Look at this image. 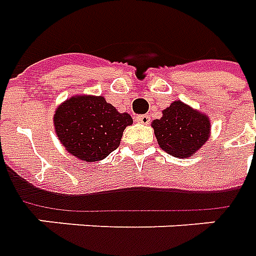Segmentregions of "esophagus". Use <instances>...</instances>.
Here are the masks:
<instances>
[{"label": "esophagus", "instance_id": "34e87169", "mask_svg": "<svg viewBox=\"0 0 256 256\" xmlns=\"http://www.w3.org/2000/svg\"><path fill=\"white\" fill-rule=\"evenodd\" d=\"M136 122H139V124H148L150 122V116H148V114H143V116H138L136 117Z\"/></svg>", "mask_w": 256, "mask_h": 256}]
</instances>
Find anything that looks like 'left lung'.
Returning a JSON list of instances; mask_svg holds the SVG:
<instances>
[{"label": "left lung", "instance_id": "obj_1", "mask_svg": "<svg viewBox=\"0 0 256 256\" xmlns=\"http://www.w3.org/2000/svg\"><path fill=\"white\" fill-rule=\"evenodd\" d=\"M160 148L174 157H190L204 146L210 138L211 122L208 116L180 100L162 110V117L152 122Z\"/></svg>", "mask_w": 256, "mask_h": 256}]
</instances>
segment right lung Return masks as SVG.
Masks as SVG:
<instances>
[{
	"label": "right lung",
	"mask_w": 256,
	"mask_h": 256,
	"mask_svg": "<svg viewBox=\"0 0 256 256\" xmlns=\"http://www.w3.org/2000/svg\"><path fill=\"white\" fill-rule=\"evenodd\" d=\"M54 124L68 153L84 162H94L118 148L132 117L117 112L103 96L76 95L56 108Z\"/></svg>",
	"instance_id": "add662e5"
}]
</instances>
